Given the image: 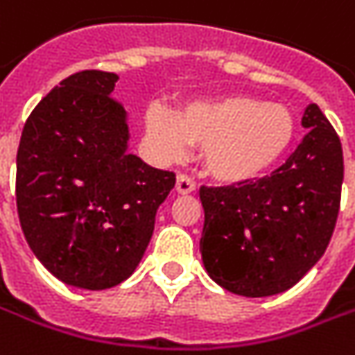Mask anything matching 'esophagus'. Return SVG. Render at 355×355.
I'll return each instance as SVG.
<instances>
[{
    "label": "esophagus",
    "instance_id": "34e87169",
    "mask_svg": "<svg viewBox=\"0 0 355 355\" xmlns=\"http://www.w3.org/2000/svg\"><path fill=\"white\" fill-rule=\"evenodd\" d=\"M196 190V184L194 180L189 177V175H178L177 177V192L178 194H190Z\"/></svg>",
    "mask_w": 355,
    "mask_h": 355
}]
</instances>
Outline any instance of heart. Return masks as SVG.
<instances>
[{"instance_id":"b5f03b06","label":"heart","mask_w":355,"mask_h":355,"mask_svg":"<svg viewBox=\"0 0 355 355\" xmlns=\"http://www.w3.org/2000/svg\"><path fill=\"white\" fill-rule=\"evenodd\" d=\"M145 131L153 147L168 159L187 143L204 147L206 171L222 182L263 177L288 149L295 117L281 104L251 96H224L180 107L177 114L151 107Z\"/></svg>"}]
</instances>
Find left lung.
I'll return each mask as SVG.
<instances>
[{
    "instance_id": "1",
    "label": "left lung",
    "mask_w": 355,
    "mask_h": 355,
    "mask_svg": "<svg viewBox=\"0 0 355 355\" xmlns=\"http://www.w3.org/2000/svg\"><path fill=\"white\" fill-rule=\"evenodd\" d=\"M302 128L309 133L269 177L200 189L202 261L234 295L287 291L330 243L344 180L342 143L316 104L306 105Z\"/></svg>"
}]
</instances>
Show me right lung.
<instances>
[{
	"mask_svg": "<svg viewBox=\"0 0 355 355\" xmlns=\"http://www.w3.org/2000/svg\"><path fill=\"white\" fill-rule=\"evenodd\" d=\"M114 72L82 70L31 112L17 149L15 198L37 259L70 287L104 291L139 265L175 173L128 151Z\"/></svg>",
	"mask_w": 355,
	"mask_h": 355,
	"instance_id": "right-lung-1",
	"label": "right lung"
}]
</instances>
